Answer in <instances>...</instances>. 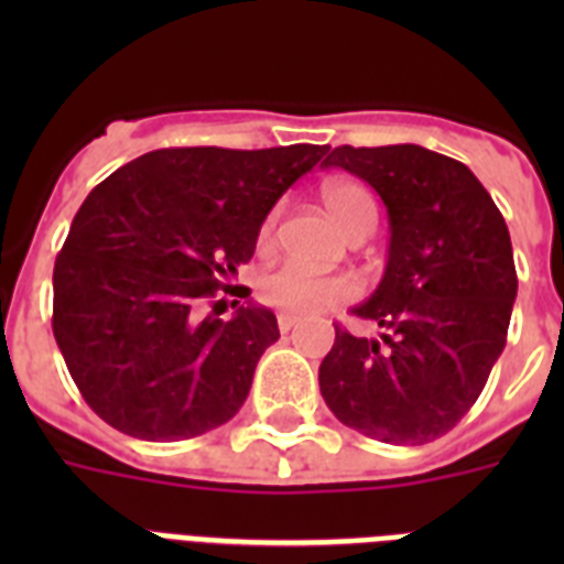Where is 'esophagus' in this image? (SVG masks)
Returning <instances> with one entry per match:
<instances>
[{"mask_svg":"<svg viewBox=\"0 0 564 564\" xmlns=\"http://www.w3.org/2000/svg\"><path fill=\"white\" fill-rule=\"evenodd\" d=\"M276 325H279V330L288 333V330H293V327L299 325V316H293V313H279Z\"/></svg>","mask_w":564,"mask_h":564,"instance_id":"34e87169","label":"esophagus"}]
</instances>
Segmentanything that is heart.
<instances>
[{"label":"heart","mask_w":564,"mask_h":564,"mask_svg":"<svg viewBox=\"0 0 564 564\" xmlns=\"http://www.w3.org/2000/svg\"><path fill=\"white\" fill-rule=\"evenodd\" d=\"M322 200H325L333 223L344 234L356 228L358 223L376 220V203L358 183L330 181L322 188ZM271 223L273 220H268L262 226V239L271 231ZM356 279L344 276V273H316L311 268L293 265V262L271 268L259 279V296L265 299L268 305L285 313H299V316L347 302V299L356 296Z\"/></svg>","instance_id":"1"}]
</instances>
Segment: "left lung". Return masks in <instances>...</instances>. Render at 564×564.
Wrapping results in <instances>:
<instances>
[{
  "label": "left lung",
  "mask_w": 564,
  "mask_h": 564,
  "mask_svg": "<svg viewBox=\"0 0 564 564\" xmlns=\"http://www.w3.org/2000/svg\"><path fill=\"white\" fill-rule=\"evenodd\" d=\"M322 166L370 183L390 220L381 282L352 307L383 333L336 327L322 398L372 441L421 446L455 430L506 347L517 299L508 226L471 169L415 143L336 147Z\"/></svg>",
  "instance_id": "left-lung-1"
}]
</instances>
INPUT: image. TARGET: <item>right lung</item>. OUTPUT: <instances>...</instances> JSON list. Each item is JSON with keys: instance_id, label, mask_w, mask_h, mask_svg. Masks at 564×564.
I'll list each match as a JSON object with an SVG mask.
<instances>
[{"instance_id": "add662e5", "label": "right lung", "mask_w": 564, "mask_h": 564, "mask_svg": "<svg viewBox=\"0 0 564 564\" xmlns=\"http://www.w3.org/2000/svg\"><path fill=\"white\" fill-rule=\"evenodd\" d=\"M327 149H158L89 192L53 268V336L112 430L186 441L237 415L279 327L228 282L279 197ZM220 286L247 296L228 323L202 316Z\"/></svg>"}]
</instances>
